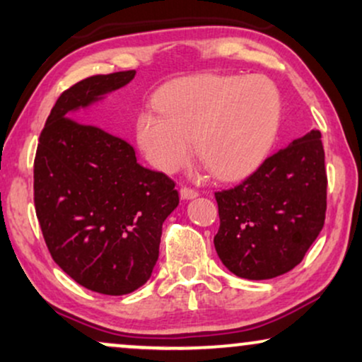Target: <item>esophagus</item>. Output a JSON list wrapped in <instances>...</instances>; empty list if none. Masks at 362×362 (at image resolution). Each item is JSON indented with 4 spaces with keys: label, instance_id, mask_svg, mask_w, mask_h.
<instances>
[{
    "label": "esophagus",
    "instance_id": "34e87169",
    "mask_svg": "<svg viewBox=\"0 0 362 362\" xmlns=\"http://www.w3.org/2000/svg\"><path fill=\"white\" fill-rule=\"evenodd\" d=\"M180 192H181L182 199H194V197L197 196V191L192 189V187H189V186H182Z\"/></svg>",
    "mask_w": 362,
    "mask_h": 362
}]
</instances>
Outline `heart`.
Instances as JSON below:
<instances>
[{"label":"heart","mask_w":362,"mask_h":362,"mask_svg":"<svg viewBox=\"0 0 362 362\" xmlns=\"http://www.w3.org/2000/svg\"><path fill=\"white\" fill-rule=\"evenodd\" d=\"M161 115L141 113L136 135L153 166L173 173L196 155L211 175L237 180L255 170L274 143L280 93L265 77L191 78L158 103Z\"/></svg>","instance_id":"1"}]
</instances>
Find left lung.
I'll list each match as a JSON object with an SVG mask.
<instances>
[{"label":"left lung","mask_w":362,"mask_h":362,"mask_svg":"<svg viewBox=\"0 0 362 362\" xmlns=\"http://www.w3.org/2000/svg\"><path fill=\"white\" fill-rule=\"evenodd\" d=\"M326 187L321 132L311 130L265 158L239 185L217 191L214 245L222 264L249 280L295 269L323 229Z\"/></svg>","instance_id":"left-lung-1"}]
</instances>
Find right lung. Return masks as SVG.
Returning <instances> with one entry per match:
<instances>
[{"instance_id":"right-lung-1","label":"right lung","mask_w":362,"mask_h":362,"mask_svg":"<svg viewBox=\"0 0 362 362\" xmlns=\"http://www.w3.org/2000/svg\"><path fill=\"white\" fill-rule=\"evenodd\" d=\"M135 71L92 76L61 93L39 136L34 206L54 262L86 288L127 295L145 285L163 222L180 194L165 173L136 163L130 143L71 117Z\"/></svg>"}]
</instances>
